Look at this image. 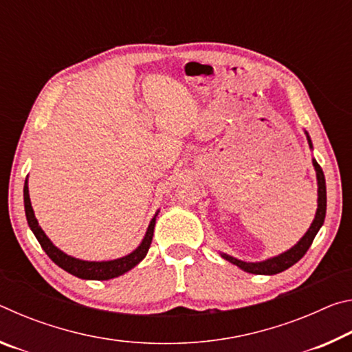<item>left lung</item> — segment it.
<instances>
[{
	"label": "left lung",
	"instance_id": "1",
	"mask_svg": "<svg viewBox=\"0 0 352 352\" xmlns=\"http://www.w3.org/2000/svg\"><path fill=\"white\" fill-rule=\"evenodd\" d=\"M307 141H309V146L312 147V141H311V138H309V135H307ZM312 163H314L315 172H317V182H318V208H317V214H315V219L311 225V228H309L307 233L301 237V241L298 242L295 247L287 250L285 253L275 256V258H270L267 261H262V262H243V261L233 258V256L222 253L223 259L230 261L231 264H234L237 267H241V269L247 273H254V275H276V273L287 270L289 267L296 264V262L306 254V252L309 250V247L312 245L315 236H317L318 230L321 228V225H323L324 217H326L324 174H323V169L320 168V164L315 162V160H312Z\"/></svg>",
	"mask_w": 352,
	"mask_h": 352
}]
</instances>
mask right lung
<instances>
[{
    "label": "right lung",
    "mask_w": 352,
    "mask_h": 352,
    "mask_svg": "<svg viewBox=\"0 0 352 352\" xmlns=\"http://www.w3.org/2000/svg\"><path fill=\"white\" fill-rule=\"evenodd\" d=\"M25 211H26V219L28 223L31 226L34 236L37 237V241L40 242L41 248L45 250V253L50 256L52 262L63 269L65 272L71 273L77 278L82 279H96V281H105V279H111L116 276H121L124 273L132 270L136 264L146 258V254L151 248L152 243V237H153V228H155V217L151 220V225H148L147 233L144 236V239L140 243V247L135 250L124 258H119L115 261H102V262H91V261H80L76 258H71V256L65 254L62 250H58L54 243H52L47 236L45 234V231L40 228L37 219L34 216V210L31 205V199H29V189H28V180L25 182Z\"/></svg>",
    "instance_id": "obj_1"
}]
</instances>
